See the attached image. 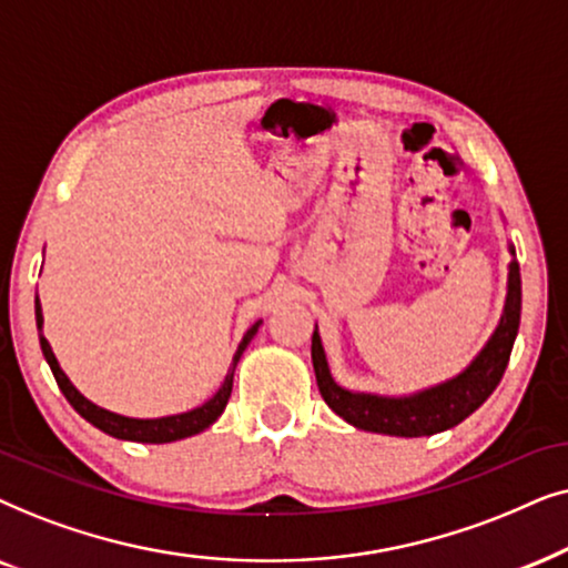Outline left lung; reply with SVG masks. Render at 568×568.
I'll use <instances>...</instances> for the list:
<instances>
[{"instance_id": "1", "label": "left lung", "mask_w": 568, "mask_h": 568, "mask_svg": "<svg viewBox=\"0 0 568 568\" xmlns=\"http://www.w3.org/2000/svg\"><path fill=\"white\" fill-rule=\"evenodd\" d=\"M509 275H506V301L501 320L483 351L470 361L465 372H459L452 379L436 384V387L413 392L403 397L374 395V392H353L339 387L332 379L327 355H324L320 329L314 327L312 335V363L316 384L332 410L339 418L351 423L361 430L384 436H434L442 430L455 428L467 415H473L486 399L494 395V389L501 382L509 363L514 339L519 332L521 314V277L519 264L514 260V246L509 244Z\"/></svg>"}]
</instances>
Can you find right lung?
<instances>
[{"label":"right lung","instance_id":"1","mask_svg":"<svg viewBox=\"0 0 568 568\" xmlns=\"http://www.w3.org/2000/svg\"><path fill=\"white\" fill-rule=\"evenodd\" d=\"M36 324H38V339H41L43 358H47L51 374H54V379L59 384V389H62V395L67 397V403H70L74 410L82 415V418H85L88 423H93L95 428H101L103 434H109L113 438H121V442L169 444V442H179V438L200 434V430L210 428L217 418H221L225 405H229V397H231V389H233V374H236L241 355H244L246 345L254 339L262 320L254 322L244 335V339L239 343L236 353H233L229 374H225V379L221 384V389H217L205 405L194 407V410H186V413L163 415V418H130V415L111 413V410H105V407H98L95 403H90L85 395H80L78 387H74V384L70 382V376L62 372V366H59L54 351H51L49 339L43 337V312H41V301H38V296H36Z\"/></svg>","mask_w":568,"mask_h":568}]
</instances>
